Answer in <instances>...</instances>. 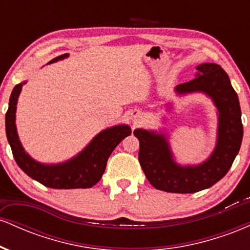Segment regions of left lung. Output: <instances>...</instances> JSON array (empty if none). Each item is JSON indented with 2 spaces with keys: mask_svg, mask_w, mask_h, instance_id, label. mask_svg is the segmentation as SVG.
I'll return each instance as SVG.
<instances>
[{
  "mask_svg": "<svg viewBox=\"0 0 250 250\" xmlns=\"http://www.w3.org/2000/svg\"><path fill=\"white\" fill-rule=\"evenodd\" d=\"M196 77L176 87L179 94L203 91L219 110V137L213 154L202 165L181 167L173 160L168 141L162 134L136 129L140 141L139 161L151 186L168 193H196L214 186L228 173L239 153L243 136L237 94L219 64L202 63Z\"/></svg>",
  "mask_w": 250,
  "mask_h": 250,
  "instance_id": "8db88e82",
  "label": "left lung"
}]
</instances>
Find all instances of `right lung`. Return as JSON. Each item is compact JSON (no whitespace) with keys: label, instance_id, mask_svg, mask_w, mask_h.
Masks as SVG:
<instances>
[{"label":"right lung","instance_id":"1","mask_svg":"<svg viewBox=\"0 0 250 250\" xmlns=\"http://www.w3.org/2000/svg\"><path fill=\"white\" fill-rule=\"evenodd\" d=\"M67 56L68 54H63L51 60L49 63L62 60ZM23 84H25V82L16 84L13 89L9 100V108L5 113V133L17 166L28 176L42 183L45 187L55 189L93 187L101 180L105 170L108 157L113 153L116 146L125 137L131 134V129L125 125L108 128L94 137L93 141L89 143L84 150L68 162L53 166L42 165L34 161L25 153L17 136L15 125L16 103Z\"/></svg>","mask_w":250,"mask_h":250}]
</instances>
